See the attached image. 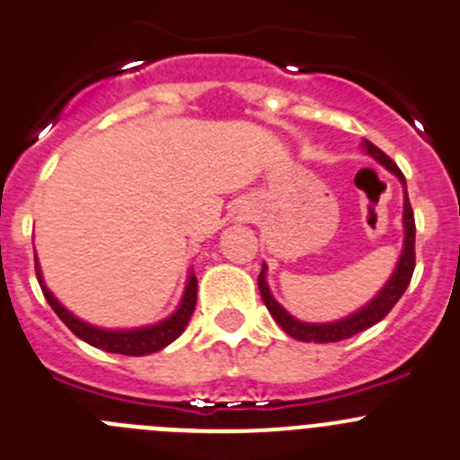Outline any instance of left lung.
<instances>
[{"label":"left lung","mask_w":460,"mask_h":460,"mask_svg":"<svg viewBox=\"0 0 460 460\" xmlns=\"http://www.w3.org/2000/svg\"><path fill=\"white\" fill-rule=\"evenodd\" d=\"M363 149L370 154L372 158L381 163L384 167H388L390 172H394L399 177V181L404 183L406 188V179L402 174L394 161L390 156H385L376 145H372L370 140H363ZM404 229H406V238H404V252L399 256V263L394 268L393 277L390 281L385 283L384 290L367 304L366 308H360L358 313L354 315L345 317L341 322H332V324H306V322H299L295 320L293 315L283 311L274 297L270 295L268 283H265V265L259 274V290H261V297H263V304L268 306L270 315L277 320L279 327L283 332L288 333L290 338L295 341H304V342H338V341H345V338L356 336V333L366 332V329L375 327L376 322L384 320L390 311H393L394 304L399 302V297L406 293L409 288L411 277H413V270H415V217H413V208H411V201H409V192L404 195Z\"/></svg>","instance_id":"8db88e82"}]
</instances>
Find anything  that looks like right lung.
<instances>
[{
    "instance_id": "right-lung-1",
    "label": "right lung",
    "mask_w": 460,
    "mask_h": 460,
    "mask_svg": "<svg viewBox=\"0 0 460 460\" xmlns=\"http://www.w3.org/2000/svg\"><path fill=\"white\" fill-rule=\"evenodd\" d=\"M36 277L38 283H40L42 295H45L47 304L54 308V313L66 322V327L75 333L76 338L85 341L88 345L97 347V349L111 351V354H124V356H145L154 354V351L163 349V347L170 345L172 341H177L181 336V332L186 329L188 320H190L192 311H195L197 304V277L190 274L186 286V293H183L181 304L174 313H172L167 320L158 322L154 327L145 329H133V332H106V329L90 327L85 322H81L79 317H75L72 313H67L61 304L56 302L54 295L45 288L40 277V268L36 263Z\"/></svg>"
}]
</instances>
